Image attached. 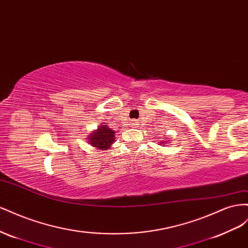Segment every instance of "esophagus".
Here are the masks:
<instances>
[{
  "label": "esophagus",
  "mask_w": 248,
  "mask_h": 248,
  "mask_svg": "<svg viewBox=\"0 0 248 248\" xmlns=\"http://www.w3.org/2000/svg\"><path fill=\"white\" fill-rule=\"evenodd\" d=\"M137 124H138L137 120H132V122H131V125H132V128H134V126H136Z\"/></svg>",
  "instance_id": "obj_1"
}]
</instances>
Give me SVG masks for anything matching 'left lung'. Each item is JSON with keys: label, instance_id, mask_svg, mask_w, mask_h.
<instances>
[{"label": "left lung", "instance_id": "8db88e82", "mask_svg": "<svg viewBox=\"0 0 248 248\" xmlns=\"http://www.w3.org/2000/svg\"><path fill=\"white\" fill-rule=\"evenodd\" d=\"M159 143H162V144H167V143H169L168 141H159Z\"/></svg>", "mask_w": 248, "mask_h": 248}]
</instances>
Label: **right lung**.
<instances>
[{
	"label": "right lung",
	"mask_w": 248,
	"mask_h": 248,
	"mask_svg": "<svg viewBox=\"0 0 248 248\" xmlns=\"http://www.w3.org/2000/svg\"><path fill=\"white\" fill-rule=\"evenodd\" d=\"M115 132L108 128L107 124H102L93 133L88 136V142L98 150H109L112 143L114 142Z\"/></svg>",
	"instance_id": "obj_1"
}]
</instances>
